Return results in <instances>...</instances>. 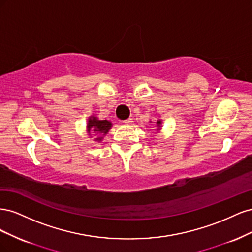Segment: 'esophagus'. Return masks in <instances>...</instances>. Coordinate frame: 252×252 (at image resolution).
<instances>
[{
  "instance_id": "1",
  "label": "esophagus",
  "mask_w": 252,
  "mask_h": 252,
  "mask_svg": "<svg viewBox=\"0 0 252 252\" xmlns=\"http://www.w3.org/2000/svg\"><path fill=\"white\" fill-rule=\"evenodd\" d=\"M132 119L131 118H129V119H127V120H124L123 121V123L124 124H126V125H130V124H132Z\"/></svg>"
}]
</instances>
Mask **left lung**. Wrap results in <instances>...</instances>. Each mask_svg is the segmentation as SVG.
I'll list each match as a JSON object with an SVG mask.
<instances>
[{"mask_svg": "<svg viewBox=\"0 0 252 252\" xmlns=\"http://www.w3.org/2000/svg\"><path fill=\"white\" fill-rule=\"evenodd\" d=\"M157 123H158V124L159 125V124H161V121H158V122H157Z\"/></svg>", "mask_w": 252, "mask_h": 252, "instance_id": "1", "label": "left lung"}]
</instances>
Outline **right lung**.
Listing matches in <instances>:
<instances>
[{
  "instance_id": "right-lung-1",
  "label": "right lung",
  "mask_w": 252,
  "mask_h": 252,
  "mask_svg": "<svg viewBox=\"0 0 252 252\" xmlns=\"http://www.w3.org/2000/svg\"><path fill=\"white\" fill-rule=\"evenodd\" d=\"M88 131H94V132H97V133H103V134H106L108 132V130L111 127V123L109 121H106V120H103V121H100L97 120L96 118L94 117H91L89 118V121H88ZM102 138L100 136V138H96L95 141H101Z\"/></svg>"
}]
</instances>
